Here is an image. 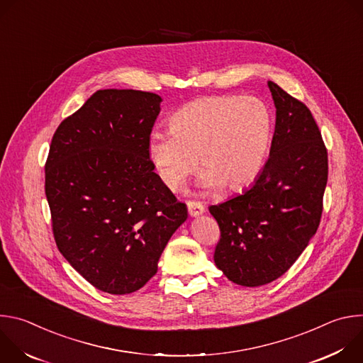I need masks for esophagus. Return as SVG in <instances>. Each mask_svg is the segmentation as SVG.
<instances>
[{
    "label": "esophagus",
    "mask_w": 363,
    "mask_h": 363,
    "mask_svg": "<svg viewBox=\"0 0 363 363\" xmlns=\"http://www.w3.org/2000/svg\"><path fill=\"white\" fill-rule=\"evenodd\" d=\"M186 205H188V213L191 217H199L205 213L203 205L198 201H188Z\"/></svg>",
    "instance_id": "34e87169"
}]
</instances>
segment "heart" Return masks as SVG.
I'll return each instance as SVG.
<instances>
[{"instance_id": "heart-1", "label": "heart", "mask_w": 363, "mask_h": 363, "mask_svg": "<svg viewBox=\"0 0 363 363\" xmlns=\"http://www.w3.org/2000/svg\"><path fill=\"white\" fill-rule=\"evenodd\" d=\"M272 128L270 112L260 100L203 96L171 116V132H153L149 136L147 157L169 189H179L199 161L203 168L199 186L205 192L224 185L237 191L260 174L272 142Z\"/></svg>"}]
</instances>
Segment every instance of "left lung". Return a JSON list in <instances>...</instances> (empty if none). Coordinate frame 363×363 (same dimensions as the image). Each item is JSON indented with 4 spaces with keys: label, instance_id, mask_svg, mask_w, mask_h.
I'll return each mask as SVG.
<instances>
[{
    "label": "left lung",
    "instance_id": "1",
    "mask_svg": "<svg viewBox=\"0 0 363 363\" xmlns=\"http://www.w3.org/2000/svg\"><path fill=\"white\" fill-rule=\"evenodd\" d=\"M276 106L270 157L254 184L210 213L221 231L216 266L228 280L258 287L283 276L318 231L328 152L304 103L269 82Z\"/></svg>",
    "mask_w": 363,
    "mask_h": 363
}]
</instances>
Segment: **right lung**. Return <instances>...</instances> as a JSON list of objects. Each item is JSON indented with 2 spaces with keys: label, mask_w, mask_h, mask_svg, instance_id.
I'll return each mask as SVG.
<instances>
[{
  "label": "right lung",
  "mask_w": 363,
  "mask_h": 363,
  "mask_svg": "<svg viewBox=\"0 0 363 363\" xmlns=\"http://www.w3.org/2000/svg\"><path fill=\"white\" fill-rule=\"evenodd\" d=\"M160 94L97 90L51 139L45 196L56 244L96 289L129 294L158 272L186 205L153 172L147 140Z\"/></svg>",
  "instance_id": "add662e5"
}]
</instances>
